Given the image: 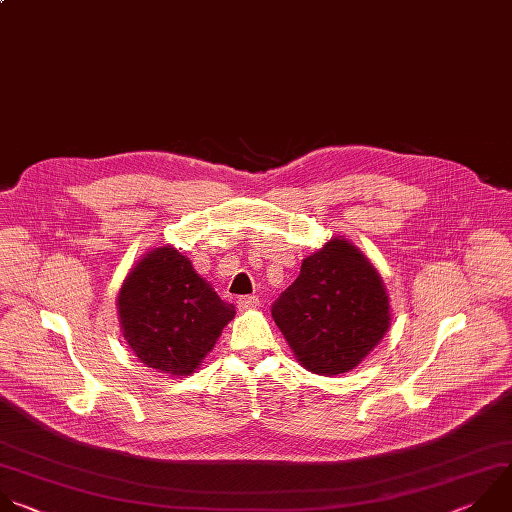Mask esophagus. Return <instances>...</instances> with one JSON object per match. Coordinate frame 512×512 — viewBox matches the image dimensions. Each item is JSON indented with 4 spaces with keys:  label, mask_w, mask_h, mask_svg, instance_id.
<instances>
[{
    "label": "esophagus",
    "mask_w": 512,
    "mask_h": 512,
    "mask_svg": "<svg viewBox=\"0 0 512 512\" xmlns=\"http://www.w3.org/2000/svg\"><path fill=\"white\" fill-rule=\"evenodd\" d=\"M256 306H260V298L258 296H240L238 298V309L240 311H248V309H256Z\"/></svg>",
    "instance_id": "obj_1"
}]
</instances>
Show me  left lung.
<instances>
[{"label":"left lung","mask_w":512,"mask_h":512,"mask_svg":"<svg viewBox=\"0 0 512 512\" xmlns=\"http://www.w3.org/2000/svg\"><path fill=\"white\" fill-rule=\"evenodd\" d=\"M272 319L306 371L331 377L355 369L381 343L391 306L375 266L353 242L333 236L302 260Z\"/></svg>","instance_id":"obj_1"}]
</instances>
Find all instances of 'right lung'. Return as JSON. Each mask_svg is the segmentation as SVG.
<instances>
[{"mask_svg": "<svg viewBox=\"0 0 512 512\" xmlns=\"http://www.w3.org/2000/svg\"><path fill=\"white\" fill-rule=\"evenodd\" d=\"M117 315L141 363L187 377L214 349L236 309L195 272L187 256L167 244L149 250L129 270L117 296Z\"/></svg>", "mask_w": 512, "mask_h": 512, "instance_id": "1", "label": "right lung"}]
</instances>
